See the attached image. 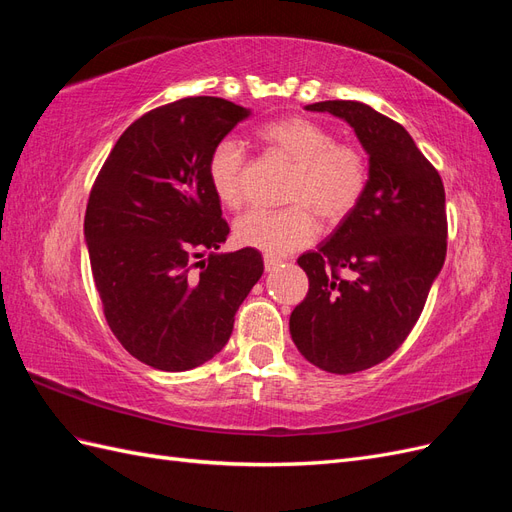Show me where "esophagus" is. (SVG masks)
I'll list each match as a JSON object with an SVG mask.
<instances>
[{
	"mask_svg": "<svg viewBox=\"0 0 512 512\" xmlns=\"http://www.w3.org/2000/svg\"><path fill=\"white\" fill-rule=\"evenodd\" d=\"M280 265H282V258L265 254V269H267V271H275Z\"/></svg>",
	"mask_w": 512,
	"mask_h": 512,
	"instance_id": "esophagus-1",
	"label": "esophagus"
}]
</instances>
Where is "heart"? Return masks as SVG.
I'll return each instance as SVG.
<instances>
[{
  "label": "heart",
  "instance_id": "b5f03b06",
  "mask_svg": "<svg viewBox=\"0 0 512 512\" xmlns=\"http://www.w3.org/2000/svg\"><path fill=\"white\" fill-rule=\"evenodd\" d=\"M258 141L292 164L286 203L271 211L252 209L235 224L241 245L271 256H284L312 243L320 222L337 224L352 213L367 188L363 153L337 143L335 132L307 117H286L258 128ZM245 151L235 138H224L209 156V181L228 209L241 207L245 190Z\"/></svg>",
  "mask_w": 512,
  "mask_h": 512
}]
</instances>
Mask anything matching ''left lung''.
Segmentation results:
<instances>
[{
    "label": "left lung",
    "mask_w": 512,
    "mask_h": 512,
    "mask_svg": "<svg viewBox=\"0 0 512 512\" xmlns=\"http://www.w3.org/2000/svg\"><path fill=\"white\" fill-rule=\"evenodd\" d=\"M305 111L346 121L367 153V188L316 252L299 258L307 297L290 335L329 374H356L404 344L446 256L444 185L412 136L363 102L327 100Z\"/></svg>",
    "instance_id": "obj_1"
}]
</instances>
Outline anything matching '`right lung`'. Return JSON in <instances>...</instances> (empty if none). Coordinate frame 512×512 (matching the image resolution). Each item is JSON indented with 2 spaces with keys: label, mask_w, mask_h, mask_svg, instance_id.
Wrapping results in <instances>:
<instances>
[{
  "label": "right lung",
  "mask_w": 512,
  "mask_h": 512,
  "mask_svg": "<svg viewBox=\"0 0 512 512\" xmlns=\"http://www.w3.org/2000/svg\"><path fill=\"white\" fill-rule=\"evenodd\" d=\"M250 115L211 96L149 111L119 136L91 188L85 243L104 316L149 367L213 359L265 271L252 247L220 252L230 228L209 181L213 147Z\"/></svg>",
  "instance_id": "1"
}]
</instances>
